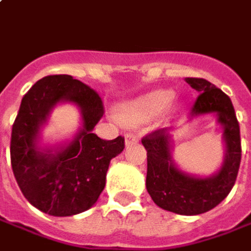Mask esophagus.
<instances>
[{
    "instance_id": "esophagus-1",
    "label": "esophagus",
    "mask_w": 251,
    "mask_h": 251,
    "mask_svg": "<svg viewBox=\"0 0 251 251\" xmlns=\"http://www.w3.org/2000/svg\"><path fill=\"white\" fill-rule=\"evenodd\" d=\"M137 143H139V136H137V134H134V133H127L125 136L126 147L133 146V144H137Z\"/></svg>"
}]
</instances>
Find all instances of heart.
<instances>
[{
	"label": "heart",
	"instance_id": "heart-1",
	"mask_svg": "<svg viewBox=\"0 0 251 251\" xmlns=\"http://www.w3.org/2000/svg\"><path fill=\"white\" fill-rule=\"evenodd\" d=\"M175 99V92L170 89L152 90L126 103L121 108L119 118L127 125H140L148 122L168 108Z\"/></svg>",
	"mask_w": 251,
	"mask_h": 251
}]
</instances>
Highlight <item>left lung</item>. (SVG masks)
Returning a JSON list of instances; mask_svg holds the SVG:
<instances>
[{
    "instance_id": "obj_1",
    "label": "left lung",
    "mask_w": 251,
    "mask_h": 251,
    "mask_svg": "<svg viewBox=\"0 0 251 251\" xmlns=\"http://www.w3.org/2000/svg\"><path fill=\"white\" fill-rule=\"evenodd\" d=\"M185 82L199 93L191 108V118L213 112L223 126L226 156L221 169L210 177H195L176 168L168 127L144 136L141 143L147 150L146 185L152 201L163 210L197 216L216 207L231 192L239 172L242 147L239 122L231 99L203 78H185Z\"/></svg>"
}]
</instances>
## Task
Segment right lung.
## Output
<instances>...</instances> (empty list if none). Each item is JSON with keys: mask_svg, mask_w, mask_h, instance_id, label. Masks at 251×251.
<instances>
[{"mask_svg": "<svg viewBox=\"0 0 251 251\" xmlns=\"http://www.w3.org/2000/svg\"><path fill=\"white\" fill-rule=\"evenodd\" d=\"M60 101L78 105L83 127L75 140L54 153L36 147L40 126ZM104 105L96 90L71 75H48L22 99L12 126L11 163L20 191L38 210L67 217L90 209L105 185L110 161L125 148V139L103 140L92 133Z\"/></svg>", "mask_w": 251, "mask_h": 251, "instance_id": "obj_1", "label": "right lung"}]
</instances>
